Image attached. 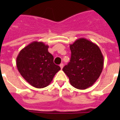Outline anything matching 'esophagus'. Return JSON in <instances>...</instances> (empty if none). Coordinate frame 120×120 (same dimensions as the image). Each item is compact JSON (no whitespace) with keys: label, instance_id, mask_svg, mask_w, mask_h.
<instances>
[{"label":"esophagus","instance_id":"34e87169","mask_svg":"<svg viewBox=\"0 0 120 120\" xmlns=\"http://www.w3.org/2000/svg\"><path fill=\"white\" fill-rule=\"evenodd\" d=\"M59 67H61V69H62V68H63V67H64L63 64H61L59 65Z\"/></svg>","mask_w":120,"mask_h":120}]
</instances>
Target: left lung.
I'll use <instances>...</instances> for the list:
<instances>
[{
	"mask_svg": "<svg viewBox=\"0 0 120 120\" xmlns=\"http://www.w3.org/2000/svg\"><path fill=\"white\" fill-rule=\"evenodd\" d=\"M70 48V62L62 70L73 87L85 90L93 86L101 75L103 56L97 44L83 38L76 40Z\"/></svg>",
	"mask_w": 120,
	"mask_h": 120,
	"instance_id": "8db88e82",
	"label": "left lung"
}]
</instances>
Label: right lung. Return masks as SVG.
Returning a JSON list of instances; mask_svg holds the SVG:
<instances>
[{
    "label": "right lung",
    "mask_w": 120,
    "mask_h": 120,
    "mask_svg": "<svg viewBox=\"0 0 120 120\" xmlns=\"http://www.w3.org/2000/svg\"><path fill=\"white\" fill-rule=\"evenodd\" d=\"M49 45L34 41L22 49L16 59V65L22 77L32 86L46 87L52 81L60 67L55 65L53 56L48 51Z\"/></svg>",
    "instance_id": "1"
}]
</instances>
